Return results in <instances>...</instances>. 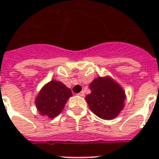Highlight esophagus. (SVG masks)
Returning <instances> with one entry per match:
<instances>
[{
    "instance_id": "esophagus-1",
    "label": "esophagus",
    "mask_w": 159,
    "mask_h": 159,
    "mask_svg": "<svg viewBox=\"0 0 159 159\" xmlns=\"http://www.w3.org/2000/svg\"><path fill=\"white\" fill-rule=\"evenodd\" d=\"M77 95H79V96H80V97H84V91H82L81 92H80V93H78Z\"/></svg>"
}]
</instances>
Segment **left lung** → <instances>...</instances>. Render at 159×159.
Wrapping results in <instances>:
<instances>
[{
  "label": "left lung",
  "mask_w": 159,
  "mask_h": 159,
  "mask_svg": "<svg viewBox=\"0 0 159 159\" xmlns=\"http://www.w3.org/2000/svg\"><path fill=\"white\" fill-rule=\"evenodd\" d=\"M92 92L85 100L95 116L105 120L117 117L124 107L125 92L110 76L98 77L89 85Z\"/></svg>",
  "instance_id": "left-lung-1"
}]
</instances>
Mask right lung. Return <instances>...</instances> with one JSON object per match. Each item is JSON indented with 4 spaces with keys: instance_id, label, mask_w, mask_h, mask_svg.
<instances>
[{
    "instance_id": "1",
    "label": "right lung",
    "mask_w": 159,
    "mask_h": 159,
    "mask_svg": "<svg viewBox=\"0 0 159 159\" xmlns=\"http://www.w3.org/2000/svg\"><path fill=\"white\" fill-rule=\"evenodd\" d=\"M72 93L70 88L57 80H52L42 88L36 98V108L40 115L52 119L62 111Z\"/></svg>"
}]
</instances>
